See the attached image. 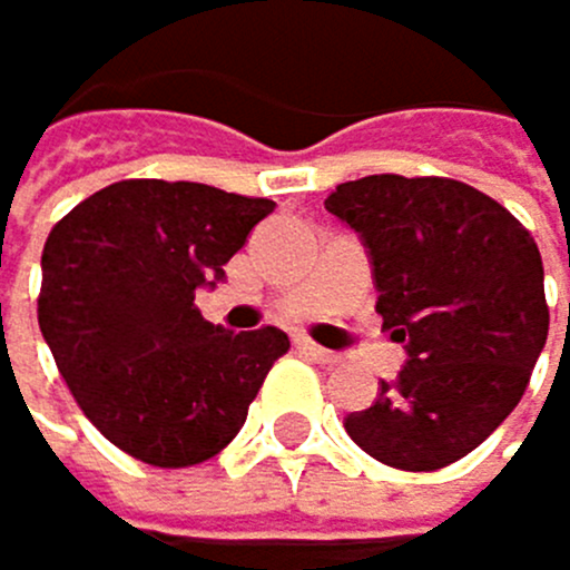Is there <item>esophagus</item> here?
I'll return each mask as SVG.
<instances>
[{"mask_svg":"<svg viewBox=\"0 0 570 570\" xmlns=\"http://www.w3.org/2000/svg\"><path fill=\"white\" fill-rule=\"evenodd\" d=\"M299 350H303L309 360H317V364H328V367H335L338 360H342L338 353H332V350H321L317 342H309V338H299Z\"/></svg>","mask_w":570,"mask_h":570,"instance_id":"obj_1","label":"esophagus"}]
</instances>
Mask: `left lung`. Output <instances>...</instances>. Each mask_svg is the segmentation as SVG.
I'll list each match as a JSON object with an SVG mask.
<instances>
[{
	"mask_svg": "<svg viewBox=\"0 0 570 570\" xmlns=\"http://www.w3.org/2000/svg\"><path fill=\"white\" fill-rule=\"evenodd\" d=\"M324 210L364 242L374 309L406 350L396 382L346 417L350 439L400 471L468 456L518 406L547 346L535 238L507 206L453 178L371 174L338 185Z\"/></svg>",
	"mask_w": 570,
	"mask_h": 570,
	"instance_id": "1",
	"label": "left lung"
}]
</instances>
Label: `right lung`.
<instances>
[{"mask_svg":"<svg viewBox=\"0 0 570 570\" xmlns=\"http://www.w3.org/2000/svg\"><path fill=\"white\" fill-rule=\"evenodd\" d=\"M271 210L214 185L131 178L49 232L38 328L85 417L141 464L217 456L288 353L285 332L235 335L196 306Z\"/></svg>","mask_w":570,"mask_h":570,"instance_id":"obj_1","label":"right lung"}]
</instances>
